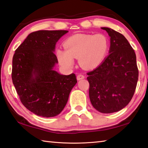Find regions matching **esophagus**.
I'll return each instance as SVG.
<instances>
[{"instance_id":"obj_1","label":"esophagus","mask_w":148,"mask_h":148,"mask_svg":"<svg viewBox=\"0 0 148 148\" xmlns=\"http://www.w3.org/2000/svg\"><path fill=\"white\" fill-rule=\"evenodd\" d=\"M77 80H78V81H80V80L84 79V76L82 74H79L77 76Z\"/></svg>"}]
</instances>
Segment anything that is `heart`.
<instances>
[{
  "label": "heart",
  "mask_w": 148,
  "mask_h": 148,
  "mask_svg": "<svg viewBox=\"0 0 148 148\" xmlns=\"http://www.w3.org/2000/svg\"><path fill=\"white\" fill-rule=\"evenodd\" d=\"M65 50L58 49L56 56L60 63L66 68L74 64L73 58H78L81 66L92 69L101 63L107 53L109 42L102 34L95 35L75 34L64 41Z\"/></svg>",
  "instance_id": "obj_1"
}]
</instances>
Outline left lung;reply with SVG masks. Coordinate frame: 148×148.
Masks as SVG:
<instances>
[{"instance_id": "1", "label": "left lung", "mask_w": 148, "mask_h": 148, "mask_svg": "<svg viewBox=\"0 0 148 148\" xmlns=\"http://www.w3.org/2000/svg\"><path fill=\"white\" fill-rule=\"evenodd\" d=\"M110 37L109 54L97 68L87 73L89 97L101 113H112L129 104L135 92L138 69L134 49L121 34L102 27Z\"/></svg>"}]
</instances>
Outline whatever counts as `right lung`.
I'll return each mask as SVG.
<instances>
[{"instance_id": "right-lung-1", "label": "right lung", "mask_w": 148, "mask_h": 148, "mask_svg": "<svg viewBox=\"0 0 148 148\" xmlns=\"http://www.w3.org/2000/svg\"><path fill=\"white\" fill-rule=\"evenodd\" d=\"M67 30H38L28 35L15 50L12 82L22 104L35 114L58 115L77 82L74 73L63 75L54 71L57 41Z\"/></svg>"}]
</instances>
